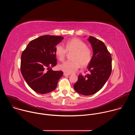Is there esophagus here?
Here are the masks:
<instances>
[{"label": "esophagus", "mask_w": 135, "mask_h": 135, "mask_svg": "<svg viewBox=\"0 0 135 135\" xmlns=\"http://www.w3.org/2000/svg\"><path fill=\"white\" fill-rule=\"evenodd\" d=\"M70 75V74H69V73H64V76H69V75Z\"/></svg>", "instance_id": "esophagus-1"}]
</instances>
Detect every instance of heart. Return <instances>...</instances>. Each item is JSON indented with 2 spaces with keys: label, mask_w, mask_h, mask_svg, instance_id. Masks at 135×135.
Wrapping results in <instances>:
<instances>
[{
  "label": "heart",
  "mask_w": 135,
  "mask_h": 135,
  "mask_svg": "<svg viewBox=\"0 0 135 135\" xmlns=\"http://www.w3.org/2000/svg\"><path fill=\"white\" fill-rule=\"evenodd\" d=\"M73 53L71 61H67L59 66L60 70L67 73H73L78 70L80 66L82 68L86 67L91 62L92 53L87 47L85 43L78 38L68 41L66 43V49L63 45H57L55 49V53L60 61H63L67 53Z\"/></svg>",
  "instance_id": "1"
}]
</instances>
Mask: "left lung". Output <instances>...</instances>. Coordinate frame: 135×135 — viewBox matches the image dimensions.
<instances>
[{"label": "left lung", "instance_id": "obj_1", "mask_svg": "<svg viewBox=\"0 0 135 135\" xmlns=\"http://www.w3.org/2000/svg\"><path fill=\"white\" fill-rule=\"evenodd\" d=\"M88 41L91 44L93 56L88 65L90 72L85 76L80 75L74 85L75 90L84 95H92L105 85L112 72V57L105 44L90 36Z\"/></svg>", "mask_w": 135, "mask_h": 135}]
</instances>
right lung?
I'll return each instance as SVG.
<instances>
[{"label": "right lung", "instance_id": "add662e5", "mask_svg": "<svg viewBox=\"0 0 135 135\" xmlns=\"http://www.w3.org/2000/svg\"><path fill=\"white\" fill-rule=\"evenodd\" d=\"M63 39L62 36H41L31 41L22 53V75L28 85L37 93L45 94L55 90L63 75L61 70H52L56 65L55 47Z\"/></svg>", "mask_w": 135, "mask_h": 135}]
</instances>
